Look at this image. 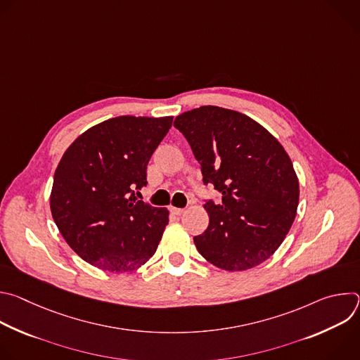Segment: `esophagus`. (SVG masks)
<instances>
[{"label":"esophagus","instance_id":"obj_1","mask_svg":"<svg viewBox=\"0 0 360 360\" xmlns=\"http://www.w3.org/2000/svg\"><path fill=\"white\" fill-rule=\"evenodd\" d=\"M171 211H172V214L176 215V217H181V215L185 214V210H181V208H174V207H172Z\"/></svg>","mask_w":360,"mask_h":360}]
</instances>
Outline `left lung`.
I'll return each mask as SVG.
<instances>
[{"label":"left lung","instance_id":"1","mask_svg":"<svg viewBox=\"0 0 360 360\" xmlns=\"http://www.w3.org/2000/svg\"><path fill=\"white\" fill-rule=\"evenodd\" d=\"M221 200L203 205L210 225L193 242L210 264L240 272L265 262L288 235L299 181L282 143L250 117L207 105L175 118Z\"/></svg>","mask_w":360,"mask_h":360}]
</instances>
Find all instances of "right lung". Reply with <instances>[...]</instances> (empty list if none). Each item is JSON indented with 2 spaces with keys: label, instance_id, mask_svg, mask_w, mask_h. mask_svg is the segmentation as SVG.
Returning <instances> with one entry per match:
<instances>
[{
  "label": "right lung",
  "instance_id": "add662e5",
  "mask_svg": "<svg viewBox=\"0 0 360 360\" xmlns=\"http://www.w3.org/2000/svg\"><path fill=\"white\" fill-rule=\"evenodd\" d=\"M172 120L111 118L86 129L64 152L51 189V214L89 265L132 272L155 253L169 212L138 200L135 192L146 185V165Z\"/></svg>",
  "mask_w": 360,
  "mask_h": 360
}]
</instances>
